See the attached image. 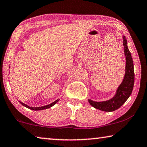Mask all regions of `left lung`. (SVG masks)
Returning a JSON list of instances; mask_svg holds the SVG:
<instances>
[{"label": "left lung", "mask_w": 147, "mask_h": 147, "mask_svg": "<svg viewBox=\"0 0 147 147\" xmlns=\"http://www.w3.org/2000/svg\"><path fill=\"white\" fill-rule=\"evenodd\" d=\"M124 54L126 56L125 74L123 82L117 90L115 95L110 100L95 102L89 99V104L94 108L104 111H113L120 108L129 98L134 85V69L132 58L128 48L126 37L123 36Z\"/></svg>", "instance_id": "8db88e82"}]
</instances>
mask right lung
<instances>
[{
  "label": "right lung",
  "instance_id": "add662e5",
  "mask_svg": "<svg viewBox=\"0 0 147 147\" xmlns=\"http://www.w3.org/2000/svg\"><path fill=\"white\" fill-rule=\"evenodd\" d=\"M58 101H59V100L58 99V100H56V101H54V102H53V103L49 104V105L41 106V107H30V106H29L28 105H26V104H25L21 102H20V103H21L23 106L26 107V108H28L30 109H32V110H36L37 111V110H43V109H45L51 108V107L53 106L54 104H56L57 103V102H58Z\"/></svg>",
  "mask_w": 147,
  "mask_h": 147
}]
</instances>
